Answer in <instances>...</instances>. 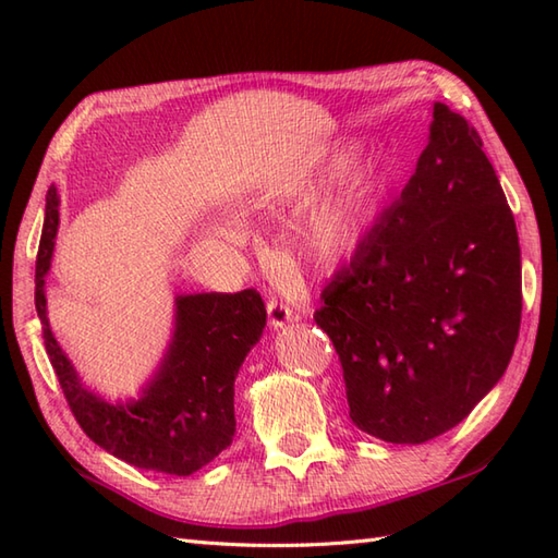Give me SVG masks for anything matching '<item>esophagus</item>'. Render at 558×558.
Segmentation results:
<instances>
[{
  "label": "esophagus",
  "mask_w": 558,
  "mask_h": 558,
  "mask_svg": "<svg viewBox=\"0 0 558 558\" xmlns=\"http://www.w3.org/2000/svg\"><path fill=\"white\" fill-rule=\"evenodd\" d=\"M266 310H268V322H270L272 328H280V326H286L288 322H294V318H298V314H294L292 306L288 302L278 300V298H270L268 304H266Z\"/></svg>",
  "instance_id": "1"
}]
</instances>
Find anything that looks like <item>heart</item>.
<instances>
[{
	"instance_id": "1",
	"label": "heart",
	"mask_w": 558,
	"mask_h": 558,
	"mask_svg": "<svg viewBox=\"0 0 558 558\" xmlns=\"http://www.w3.org/2000/svg\"><path fill=\"white\" fill-rule=\"evenodd\" d=\"M369 196V172L352 168L322 198L304 210L294 228V248L318 268H330L345 258L360 240L362 208ZM228 240L240 242L244 228L236 222L220 230Z\"/></svg>"
}]
</instances>
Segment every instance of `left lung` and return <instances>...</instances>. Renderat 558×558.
I'll return each mask as SVG.
<instances>
[{"label":"left lung","mask_w":558,"mask_h":558,"mask_svg":"<svg viewBox=\"0 0 558 558\" xmlns=\"http://www.w3.org/2000/svg\"><path fill=\"white\" fill-rule=\"evenodd\" d=\"M482 146L465 117L436 102L417 170L314 314L338 352L350 420L388 444L453 429L513 357L518 230Z\"/></svg>","instance_id":"obj_1"}]
</instances>
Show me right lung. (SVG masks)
Returning a JSON list of instances; mask_svg holds the SVG:
<instances>
[{
  "label": "right lung",
  "instance_id": "obj_1",
  "mask_svg": "<svg viewBox=\"0 0 558 558\" xmlns=\"http://www.w3.org/2000/svg\"><path fill=\"white\" fill-rule=\"evenodd\" d=\"M57 206L52 186L35 260V310L69 410L90 441L129 465L174 477L192 475L232 444L234 378L264 333V300L254 288L177 298L174 336L156 378L138 400L110 405L81 386L47 322L45 276L59 225Z\"/></svg>",
  "mask_w": 558,
  "mask_h": 558
}]
</instances>
